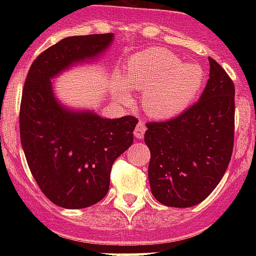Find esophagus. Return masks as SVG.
<instances>
[{"label": "esophagus", "instance_id": "34e87169", "mask_svg": "<svg viewBox=\"0 0 256 256\" xmlns=\"http://www.w3.org/2000/svg\"><path fill=\"white\" fill-rule=\"evenodd\" d=\"M144 132H146V126H144V120H140V122H138V124L136 126V128H134V136H136V138H144Z\"/></svg>", "mask_w": 256, "mask_h": 256}]
</instances>
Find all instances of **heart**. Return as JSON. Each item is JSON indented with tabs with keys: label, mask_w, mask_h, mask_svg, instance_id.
Instances as JSON below:
<instances>
[{
	"label": "heart",
	"mask_w": 256,
	"mask_h": 256,
	"mask_svg": "<svg viewBox=\"0 0 256 256\" xmlns=\"http://www.w3.org/2000/svg\"><path fill=\"white\" fill-rule=\"evenodd\" d=\"M124 81L128 88L144 92V108L150 116L166 120L191 104L202 86L203 72L196 65L182 64L168 50L154 48L128 60ZM120 96L128 100L124 88Z\"/></svg>",
	"instance_id": "obj_1"
}]
</instances>
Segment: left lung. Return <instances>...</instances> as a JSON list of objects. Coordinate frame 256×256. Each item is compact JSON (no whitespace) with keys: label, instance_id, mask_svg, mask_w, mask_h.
I'll use <instances>...</instances> for the list:
<instances>
[{"label":"left lung","instance_id":"1","mask_svg":"<svg viewBox=\"0 0 256 256\" xmlns=\"http://www.w3.org/2000/svg\"><path fill=\"white\" fill-rule=\"evenodd\" d=\"M198 102L175 118L148 122V180L154 198L168 207L198 204L218 186L234 148L235 86L218 62Z\"/></svg>","mask_w":256,"mask_h":256}]
</instances>
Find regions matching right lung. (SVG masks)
<instances>
[{"mask_svg":"<svg viewBox=\"0 0 256 256\" xmlns=\"http://www.w3.org/2000/svg\"><path fill=\"white\" fill-rule=\"evenodd\" d=\"M112 33L68 37L42 52L30 66L20 106V136L40 190L64 208H85L108 194L114 160L132 144L136 120H106L72 112L54 100L50 78L70 65L92 60Z\"/></svg>","mask_w":256,"mask_h":256,"instance_id":"obj_1","label":"right lung"}]
</instances>
